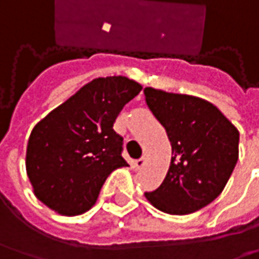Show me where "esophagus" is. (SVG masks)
Returning a JSON list of instances; mask_svg holds the SVG:
<instances>
[{
	"label": "esophagus",
	"instance_id": "esophagus-1",
	"mask_svg": "<svg viewBox=\"0 0 259 259\" xmlns=\"http://www.w3.org/2000/svg\"><path fill=\"white\" fill-rule=\"evenodd\" d=\"M144 165H145V157H141V159L133 160V168H135V169H141Z\"/></svg>",
	"mask_w": 259,
	"mask_h": 259
}]
</instances>
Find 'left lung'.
Listing matches in <instances>:
<instances>
[{
    "label": "left lung",
    "instance_id": "8db88e82",
    "mask_svg": "<svg viewBox=\"0 0 259 259\" xmlns=\"http://www.w3.org/2000/svg\"><path fill=\"white\" fill-rule=\"evenodd\" d=\"M145 102L165 127L172 157L163 183L145 198L168 214H189L213 202L238 160V130L210 102L147 87Z\"/></svg>",
    "mask_w": 259,
    "mask_h": 259
}]
</instances>
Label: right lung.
<instances>
[{"mask_svg": "<svg viewBox=\"0 0 259 259\" xmlns=\"http://www.w3.org/2000/svg\"><path fill=\"white\" fill-rule=\"evenodd\" d=\"M142 87L124 76L97 78L38 121L26 147V174L35 196L54 211L90 210L108 176L129 166L114 123Z\"/></svg>", "mask_w": 259, "mask_h": 259, "instance_id": "right-lung-1", "label": "right lung"}]
</instances>
